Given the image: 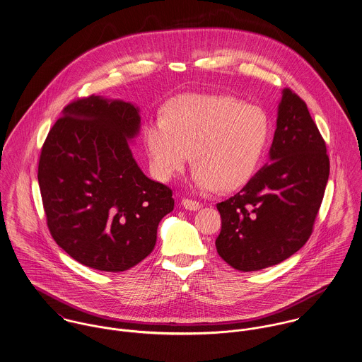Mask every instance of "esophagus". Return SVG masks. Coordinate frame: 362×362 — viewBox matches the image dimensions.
Returning <instances> with one entry per match:
<instances>
[{
	"instance_id": "34e87169",
	"label": "esophagus",
	"mask_w": 362,
	"mask_h": 362,
	"mask_svg": "<svg viewBox=\"0 0 362 362\" xmlns=\"http://www.w3.org/2000/svg\"><path fill=\"white\" fill-rule=\"evenodd\" d=\"M182 207L187 210H192V211H197L200 209V203L197 200H191V199H182L181 202Z\"/></svg>"
}]
</instances>
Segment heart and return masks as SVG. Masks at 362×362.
Segmentation results:
<instances>
[{"label":"heart","instance_id":"obj_1","mask_svg":"<svg viewBox=\"0 0 362 362\" xmlns=\"http://www.w3.org/2000/svg\"><path fill=\"white\" fill-rule=\"evenodd\" d=\"M268 120L255 105L226 95H184L165 109V119L144 127L153 175L167 182L189 160L192 185L200 192L236 189L250 181L262 162Z\"/></svg>","mask_w":362,"mask_h":362}]
</instances>
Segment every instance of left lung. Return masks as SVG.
<instances>
[{"instance_id": "1", "label": "left lung", "mask_w": 362, "mask_h": 362, "mask_svg": "<svg viewBox=\"0 0 362 362\" xmlns=\"http://www.w3.org/2000/svg\"><path fill=\"white\" fill-rule=\"evenodd\" d=\"M269 165L217 204L220 257L249 272L279 264L308 240L329 178L325 142L307 105L289 88L278 103Z\"/></svg>"}]
</instances>
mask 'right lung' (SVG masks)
Instances as JSON below:
<instances>
[{
    "instance_id": "1",
    "label": "right lung",
    "mask_w": 362,
    "mask_h": 362,
    "mask_svg": "<svg viewBox=\"0 0 362 362\" xmlns=\"http://www.w3.org/2000/svg\"><path fill=\"white\" fill-rule=\"evenodd\" d=\"M139 107L91 95L67 105L42 145L38 184L55 242L76 262L120 272L151 255L173 191L148 178L130 144Z\"/></svg>"
}]
</instances>
